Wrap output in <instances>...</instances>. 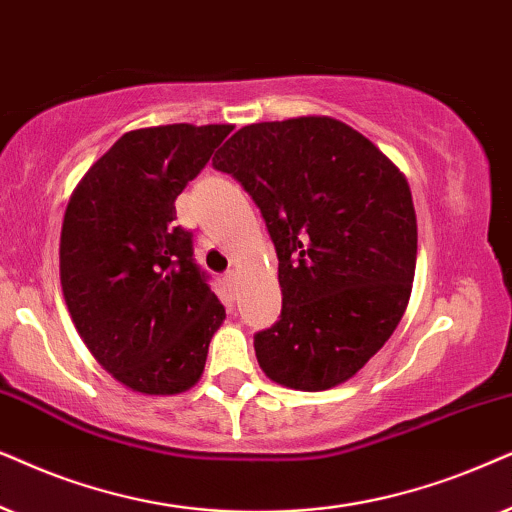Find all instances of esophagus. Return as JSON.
<instances>
[{
    "instance_id": "34e87169",
    "label": "esophagus",
    "mask_w": 512,
    "mask_h": 512,
    "mask_svg": "<svg viewBox=\"0 0 512 512\" xmlns=\"http://www.w3.org/2000/svg\"><path fill=\"white\" fill-rule=\"evenodd\" d=\"M224 281H227L229 288H236V283H238V271H236V269L227 271V274H224Z\"/></svg>"
}]
</instances>
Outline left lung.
I'll list each match as a JSON object with an SVG mask.
<instances>
[{"label": "left lung", "instance_id": "obj_1", "mask_svg": "<svg viewBox=\"0 0 512 512\" xmlns=\"http://www.w3.org/2000/svg\"><path fill=\"white\" fill-rule=\"evenodd\" d=\"M262 210L278 255L281 320L255 335L271 381L325 391L388 342L417 267V213L407 177L381 149L332 117L243 126L215 154Z\"/></svg>", "mask_w": 512, "mask_h": 512}]
</instances>
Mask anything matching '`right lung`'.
Wrapping results in <instances>:
<instances>
[{"label": "right lung", "instance_id": "add662e5", "mask_svg": "<svg viewBox=\"0 0 512 512\" xmlns=\"http://www.w3.org/2000/svg\"><path fill=\"white\" fill-rule=\"evenodd\" d=\"M231 124L128 131L86 170L60 231V285L102 370L142 395L185 393L227 318L175 227V199Z\"/></svg>", "mask_w": 512, "mask_h": 512}]
</instances>
